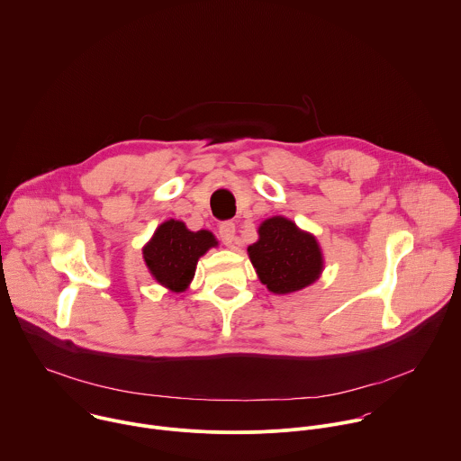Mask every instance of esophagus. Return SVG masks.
Instances as JSON below:
<instances>
[{
  "label": "esophagus",
  "instance_id": "34e87169",
  "mask_svg": "<svg viewBox=\"0 0 461 461\" xmlns=\"http://www.w3.org/2000/svg\"><path fill=\"white\" fill-rule=\"evenodd\" d=\"M218 232H220L221 241H223L227 247H234V245H236V240H238V238H236V225H234L232 221H221Z\"/></svg>",
  "mask_w": 461,
  "mask_h": 461
}]
</instances>
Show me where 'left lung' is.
Segmentation results:
<instances>
[{"mask_svg":"<svg viewBox=\"0 0 461 461\" xmlns=\"http://www.w3.org/2000/svg\"><path fill=\"white\" fill-rule=\"evenodd\" d=\"M258 232L259 240L247 250L259 281L270 292L292 294L319 279L324 261L310 232L283 216L265 220Z\"/></svg>","mask_w":461,"mask_h":461,"instance_id":"1","label":"left lung"}]
</instances>
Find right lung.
<instances>
[{
    "label": "right lung",
    "mask_w": 461,
    "mask_h": 461,
    "mask_svg": "<svg viewBox=\"0 0 461 461\" xmlns=\"http://www.w3.org/2000/svg\"><path fill=\"white\" fill-rule=\"evenodd\" d=\"M218 241L209 230L193 232L184 221L167 220L144 247V261L151 276L171 292H184L196 270L198 259Z\"/></svg>",
    "instance_id": "obj_1"
}]
</instances>
